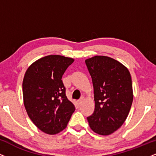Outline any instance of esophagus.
<instances>
[{"label":"esophagus","instance_id":"obj_1","mask_svg":"<svg viewBox=\"0 0 156 156\" xmlns=\"http://www.w3.org/2000/svg\"><path fill=\"white\" fill-rule=\"evenodd\" d=\"M83 100H84V98H83V97H81V98H80V99L78 100V103H79V104H80V103H81L83 101Z\"/></svg>","mask_w":156,"mask_h":156}]
</instances>
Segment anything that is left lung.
Listing matches in <instances>:
<instances>
[{
  "instance_id": "obj_1",
  "label": "left lung",
  "mask_w": 156,
  "mask_h": 156,
  "mask_svg": "<svg viewBox=\"0 0 156 156\" xmlns=\"http://www.w3.org/2000/svg\"><path fill=\"white\" fill-rule=\"evenodd\" d=\"M92 77L94 111L87 117L93 131L106 136L119 128L133 103L132 80L128 69L117 60L96 55L85 61Z\"/></svg>"
}]
</instances>
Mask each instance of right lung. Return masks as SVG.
I'll return each instance as SVG.
<instances>
[{"label": "right lung", "mask_w": 156, "mask_h": 156, "mask_svg": "<svg viewBox=\"0 0 156 156\" xmlns=\"http://www.w3.org/2000/svg\"><path fill=\"white\" fill-rule=\"evenodd\" d=\"M74 60L51 55L28 68L23 81V101L28 117L39 130L58 133L67 127L75 111L67 99L62 78Z\"/></svg>", "instance_id": "right-lung-1"}]
</instances>
